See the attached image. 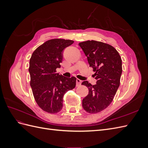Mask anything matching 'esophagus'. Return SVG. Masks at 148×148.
<instances>
[{
    "label": "esophagus",
    "instance_id": "1",
    "mask_svg": "<svg viewBox=\"0 0 148 148\" xmlns=\"http://www.w3.org/2000/svg\"><path fill=\"white\" fill-rule=\"evenodd\" d=\"M76 83H77V86H79L82 84V80H80L79 79H77Z\"/></svg>",
    "mask_w": 148,
    "mask_h": 148
}]
</instances>
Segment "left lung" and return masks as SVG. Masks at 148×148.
Listing matches in <instances>:
<instances>
[{
	"label": "left lung",
	"instance_id": "8db88e82",
	"mask_svg": "<svg viewBox=\"0 0 148 148\" xmlns=\"http://www.w3.org/2000/svg\"><path fill=\"white\" fill-rule=\"evenodd\" d=\"M89 66L95 71L96 84L88 81L82 84L87 86L88 95L82 101L84 110L96 114L108 107L113 101L120 86L122 73V59L116 49L108 44L96 41H86L79 43Z\"/></svg>",
	"mask_w": 148,
	"mask_h": 148
}]
</instances>
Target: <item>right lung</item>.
<instances>
[{
  "instance_id": "1",
  "label": "right lung",
  "mask_w": 148,
  "mask_h": 148,
  "mask_svg": "<svg viewBox=\"0 0 148 148\" xmlns=\"http://www.w3.org/2000/svg\"><path fill=\"white\" fill-rule=\"evenodd\" d=\"M73 42L64 39L49 40L36 49L30 59V86L34 99L48 113L60 111L65 92L76 86L75 77L66 78L56 73L63 59L64 50Z\"/></svg>"
}]
</instances>
